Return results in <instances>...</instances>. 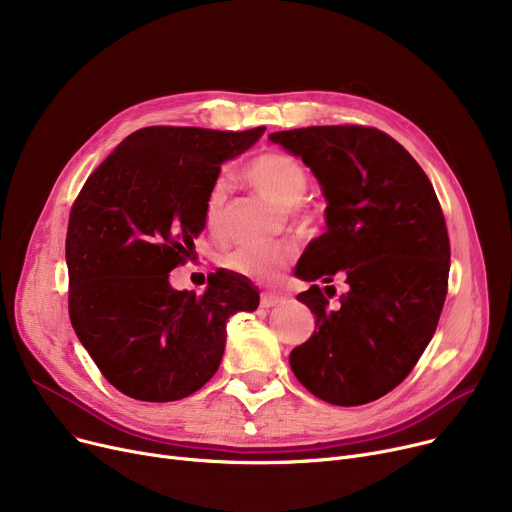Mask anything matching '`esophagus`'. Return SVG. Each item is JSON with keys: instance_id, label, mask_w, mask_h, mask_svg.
Instances as JSON below:
<instances>
[{"instance_id": "1", "label": "esophagus", "mask_w": 512, "mask_h": 512, "mask_svg": "<svg viewBox=\"0 0 512 512\" xmlns=\"http://www.w3.org/2000/svg\"><path fill=\"white\" fill-rule=\"evenodd\" d=\"M282 303H286V299L276 297V294H263V297H261V307L263 309H272V307H278Z\"/></svg>"}]
</instances>
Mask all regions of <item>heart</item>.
Segmentation results:
<instances>
[{
  "label": "heart",
  "instance_id": "heart-1",
  "mask_svg": "<svg viewBox=\"0 0 512 512\" xmlns=\"http://www.w3.org/2000/svg\"><path fill=\"white\" fill-rule=\"evenodd\" d=\"M245 176L253 184L255 191L261 193L265 199H270L280 209H290L294 215L303 218L297 205L307 193L309 178L297 159L278 151L263 153L245 168ZM228 193V182L224 178H218L211 184L205 197L203 222L211 234H220L224 230ZM292 259L294 249L288 245L238 247L224 257V265L238 276L265 284H278L284 278Z\"/></svg>",
  "mask_w": 512,
  "mask_h": 512
}]
</instances>
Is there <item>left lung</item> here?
<instances>
[{"instance_id": "obj_1", "label": "left lung", "mask_w": 512, "mask_h": 512, "mask_svg": "<svg viewBox=\"0 0 512 512\" xmlns=\"http://www.w3.org/2000/svg\"><path fill=\"white\" fill-rule=\"evenodd\" d=\"M270 141L303 159L328 201V230L297 265L313 282L297 299L315 315V332L292 348L290 367L330 405L378 400L411 373L444 307L450 242L434 186L378 128L309 126L272 132ZM336 273L349 290L330 310L314 282Z\"/></svg>"}]
</instances>
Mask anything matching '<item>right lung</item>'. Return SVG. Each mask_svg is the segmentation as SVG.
I'll return each mask as SVG.
<instances>
[{
	"mask_svg": "<svg viewBox=\"0 0 512 512\" xmlns=\"http://www.w3.org/2000/svg\"><path fill=\"white\" fill-rule=\"evenodd\" d=\"M263 132L141 128L76 197L66 234L70 321L122 394L145 402L191 396L220 367L230 315L257 309L259 292L234 272H215L203 294L174 290L170 272L195 249L222 164Z\"/></svg>",
	"mask_w": 512,
	"mask_h": 512,
	"instance_id": "right-lung-1",
	"label": "right lung"
}]
</instances>
